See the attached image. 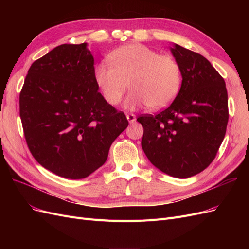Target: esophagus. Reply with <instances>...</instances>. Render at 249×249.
Instances as JSON below:
<instances>
[{
    "label": "esophagus",
    "mask_w": 249,
    "mask_h": 249,
    "mask_svg": "<svg viewBox=\"0 0 249 249\" xmlns=\"http://www.w3.org/2000/svg\"><path fill=\"white\" fill-rule=\"evenodd\" d=\"M126 118L129 120V123H134L135 120H136V116H135V114H133V113H127Z\"/></svg>",
    "instance_id": "obj_1"
}]
</instances>
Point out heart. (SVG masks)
I'll use <instances>...</instances> for the list:
<instances>
[{
	"instance_id": "heart-1",
	"label": "heart",
	"mask_w": 249,
	"mask_h": 249,
	"mask_svg": "<svg viewBox=\"0 0 249 249\" xmlns=\"http://www.w3.org/2000/svg\"><path fill=\"white\" fill-rule=\"evenodd\" d=\"M110 65L95 66L94 81L106 102L119 104L130 85L132 91L125 106H146L152 110L167 107L182 85V67L171 55H160L140 43H131L113 51Z\"/></svg>"
}]
</instances>
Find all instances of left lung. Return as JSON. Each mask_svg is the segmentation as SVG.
Returning <instances> with one entry per match:
<instances>
[{"instance_id": "1", "label": "left lung", "mask_w": 249, "mask_h": 249, "mask_svg": "<svg viewBox=\"0 0 249 249\" xmlns=\"http://www.w3.org/2000/svg\"><path fill=\"white\" fill-rule=\"evenodd\" d=\"M172 55L182 67V86L170 106L155 115L142 114L141 146L153 165L186 178L213 162L229 122L225 82L208 60L175 44Z\"/></svg>"}]
</instances>
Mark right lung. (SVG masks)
Returning a JSON list of instances; mask_svg holds the SVG:
<instances>
[{"mask_svg": "<svg viewBox=\"0 0 249 249\" xmlns=\"http://www.w3.org/2000/svg\"><path fill=\"white\" fill-rule=\"evenodd\" d=\"M86 43L61 44L37 59L19 93V116L35 160L55 175L78 179L106 162L129 122L97 91Z\"/></svg>", "mask_w": 249, "mask_h": 249, "instance_id": "1", "label": "right lung"}]
</instances>
